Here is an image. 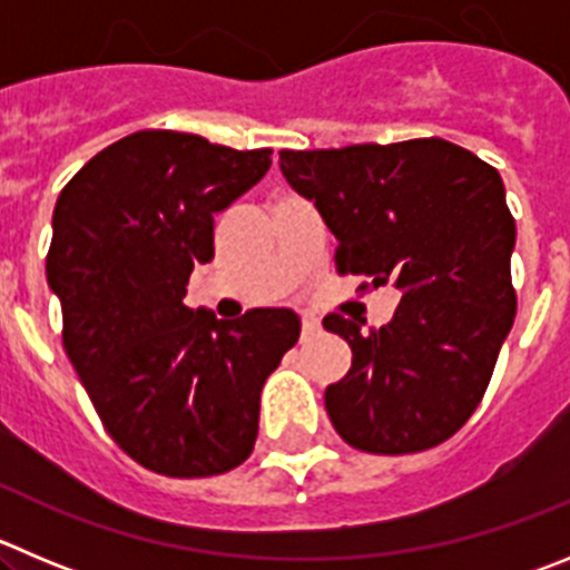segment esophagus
Masks as SVG:
<instances>
[{"instance_id": "obj_1", "label": "esophagus", "mask_w": 570, "mask_h": 570, "mask_svg": "<svg viewBox=\"0 0 570 570\" xmlns=\"http://www.w3.org/2000/svg\"><path fill=\"white\" fill-rule=\"evenodd\" d=\"M321 332V321L317 317H303V337H315V334Z\"/></svg>"}]
</instances>
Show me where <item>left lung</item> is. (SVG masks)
Segmentation results:
<instances>
[{"mask_svg": "<svg viewBox=\"0 0 570 570\" xmlns=\"http://www.w3.org/2000/svg\"><path fill=\"white\" fill-rule=\"evenodd\" d=\"M281 171L337 238L340 273L402 292L380 328L323 317L354 354L326 387L334 430L376 455L446 441L481 402L518 312L501 174L441 137L281 151Z\"/></svg>", "mask_w": 570, "mask_h": 570, "instance_id": "8db88e82", "label": "left lung"}]
</instances>
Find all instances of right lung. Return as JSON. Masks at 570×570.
I'll return each instance as SVG.
<instances>
[{"mask_svg":"<svg viewBox=\"0 0 570 570\" xmlns=\"http://www.w3.org/2000/svg\"><path fill=\"white\" fill-rule=\"evenodd\" d=\"M183 131H135L95 154L52 210L47 284L63 348L111 439L146 470L222 475L253 453L261 387L301 337L292 309L219 321L185 306L213 258V216L269 171Z\"/></svg>","mask_w":570,"mask_h":570,"instance_id":"obj_1","label":"right lung"}]
</instances>
